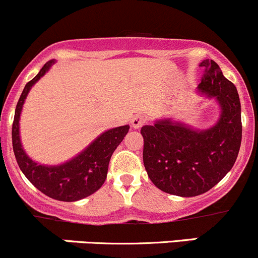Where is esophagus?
Here are the masks:
<instances>
[{
	"label": "esophagus",
	"mask_w": 258,
	"mask_h": 258,
	"mask_svg": "<svg viewBox=\"0 0 258 258\" xmlns=\"http://www.w3.org/2000/svg\"><path fill=\"white\" fill-rule=\"evenodd\" d=\"M146 122H147V118H146L144 114H136V116L131 119V124L134 128H140V127L144 126Z\"/></svg>",
	"instance_id": "obj_1"
}]
</instances>
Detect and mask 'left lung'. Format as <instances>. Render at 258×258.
I'll use <instances>...</instances> for the list:
<instances>
[{
    "label": "left lung",
    "instance_id": "left-lung-1",
    "mask_svg": "<svg viewBox=\"0 0 258 258\" xmlns=\"http://www.w3.org/2000/svg\"><path fill=\"white\" fill-rule=\"evenodd\" d=\"M205 75L199 91L220 103L217 123L195 130L172 119L144 126V165L157 188L182 197L205 194L233 167L242 140L241 103L236 86L212 59L200 63Z\"/></svg>",
    "mask_w": 258,
    "mask_h": 258
}]
</instances>
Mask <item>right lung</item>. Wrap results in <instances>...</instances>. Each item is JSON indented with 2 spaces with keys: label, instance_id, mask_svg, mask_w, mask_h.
Instances as JSON below:
<instances>
[{
  "label": "right lung",
  "instance_id": "add662e5",
  "mask_svg": "<svg viewBox=\"0 0 258 258\" xmlns=\"http://www.w3.org/2000/svg\"><path fill=\"white\" fill-rule=\"evenodd\" d=\"M53 63V59L46 62L36 77L26 83L15 111L12 146L21 171L36 188L57 201L74 202L85 199L101 188L107 177L111 156L127 135L130 126L126 124L103 132L79 156L62 165H38L31 160L21 145L20 114L31 87L48 71Z\"/></svg>",
  "mask_w": 258,
  "mask_h": 258
}]
</instances>
